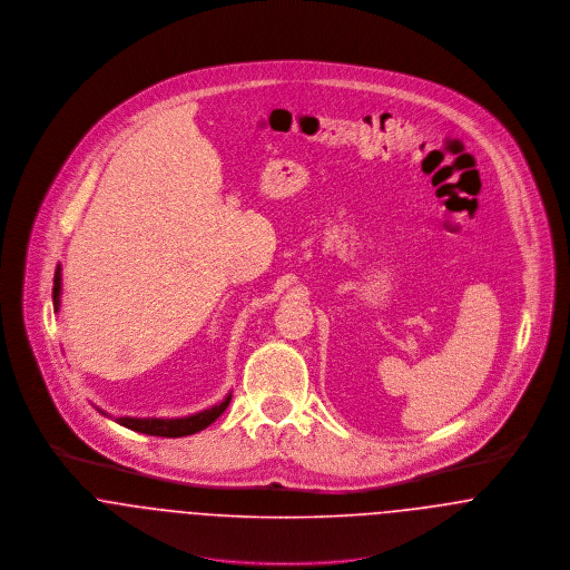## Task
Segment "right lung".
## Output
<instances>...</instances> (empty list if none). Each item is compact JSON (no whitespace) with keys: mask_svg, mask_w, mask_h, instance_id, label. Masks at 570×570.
Masks as SVG:
<instances>
[{"mask_svg":"<svg viewBox=\"0 0 570 570\" xmlns=\"http://www.w3.org/2000/svg\"><path fill=\"white\" fill-rule=\"evenodd\" d=\"M61 264L57 266L55 271V288H52V302H55V313H59L61 308V291H63V273H61ZM232 402V391L214 406L209 409H203L198 413H191V415H184V417H118L116 422L122 424L125 429H130L135 433H144V435H155V438H188L194 435L203 429H207L212 422H216L225 409L229 406ZM98 409V406H96ZM105 417H111L109 413H105L102 409H98ZM114 420V417H111Z\"/></svg>","mask_w":570,"mask_h":570,"instance_id":"right-lung-1","label":"right lung"}]
</instances>
